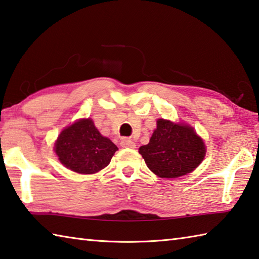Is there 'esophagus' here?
Segmentation results:
<instances>
[{
	"instance_id": "1",
	"label": "esophagus",
	"mask_w": 259,
	"mask_h": 259,
	"mask_svg": "<svg viewBox=\"0 0 259 259\" xmlns=\"http://www.w3.org/2000/svg\"><path fill=\"white\" fill-rule=\"evenodd\" d=\"M120 145L122 146L123 148H135V147H136L134 141L131 140V139H129V138H122V139H121Z\"/></svg>"
}]
</instances>
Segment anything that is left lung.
<instances>
[{
	"instance_id": "obj_1",
	"label": "left lung",
	"mask_w": 259,
	"mask_h": 259,
	"mask_svg": "<svg viewBox=\"0 0 259 259\" xmlns=\"http://www.w3.org/2000/svg\"><path fill=\"white\" fill-rule=\"evenodd\" d=\"M203 139L189 124L158 119L149 143L139 154L146 165L161 179H176L193 171L204 159Z\"/></svg>"
}]
</instances>
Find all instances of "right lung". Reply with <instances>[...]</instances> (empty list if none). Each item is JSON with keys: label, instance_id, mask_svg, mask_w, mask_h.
I'll return each mask as SVG.
<instances>
[{"label": "right lung", "instance_id": "1", "mask_svg": "<svg viewBox=\"0 0 259 259\" xmlns=\"http://www.w3.org/2000/svg\"><path fill=\"white\" fill-rule=\"evenodd\" d=\"M54 150L65 167L78 174H95L108 166L118 150L96 129L92 119H79L60 133Z\"/></svg>", "mask_w": 259, "mask_h": 259}]
</instances>
